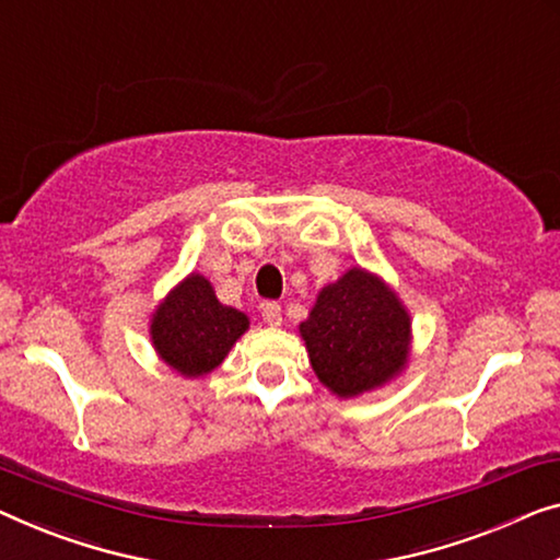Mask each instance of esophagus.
I'll return each instance as SVG.
<instances>
[{
	"label": "esophagus",
	"mask_w": 560,
	"mask_h": 560,
	"mask_svg": "<svg viewBox=\"0 0 560 560\" xmlns=\"http://www.w3.org/2000/svg\"><path fill=\"white\" fill-rule=\"evenodd\" d=\"M261 316L269 327H279L281 324V304L279 302H266L261 306Z\"/></svg>",
	"instance_id": "34e87169"
}]
</instances>
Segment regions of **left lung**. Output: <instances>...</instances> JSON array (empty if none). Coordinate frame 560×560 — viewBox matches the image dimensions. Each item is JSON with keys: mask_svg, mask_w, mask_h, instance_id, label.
I'll return each mask as SVG.
<instances>
[{"mask_svg": "<svg viewBox=\"0 0 560 560\" xmlns=\"http://www.w3.org/2000/svg\"><path fill=\"white\" fill-rule=\"evenodd\" d=\"M299 334L322 385L337 397H357L405 370L412 322L385 281L349 269L319 291Z\"/></svg>", "mask_w": 560, "mask_h": 560, "instance_id": "1", "label": "left lung"}]
</instances>
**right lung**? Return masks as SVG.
Masks as SVG:
<instances>
[{"mask_svg":"<svg viewBox=\"0 0 560 560\" xmlns=\"http://www.w3.org/2000/svg\"><path fill=\"white\" fill-rule=\"evenodd\" d=\"M246 329L248 316L223 306L211 281L190 273L155 308L150 339L158 357L183 377H203L226 360Z\"/></svg>","mask_w":560,"mask_h":560,"instance_id":"1","label":"right lung"}]
</instances>
